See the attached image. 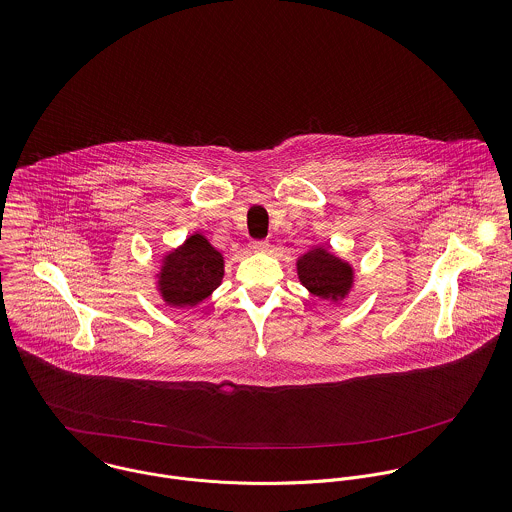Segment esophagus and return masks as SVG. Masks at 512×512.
<instances>
[{"label": "esophagus", "mask_w": 512, "mask_h": 512, "mask_svg": "<svg viewBox=\"0 0 512 512\" xmlns=\"http://www.w3.org/2000/svg\"><path fill=\"white\" fill-rule=\"evenodd\" d=\"M251 249L261 253V251H267V249H269V243H267L265 239H255V241H251Z\"/></svg>", "instance_id": "esophagus-1"}]
</instances>
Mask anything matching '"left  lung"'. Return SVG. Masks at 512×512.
Instances as JSON below:
<instances>
[{
	"instance_id": "1",
	"label": "left lung",
	"mask_w": 512,
	"mask_h": 512,
	"mask_svg": "<svg viewBox=\"0 0 512 512\" xmlns=\"http://www.w3.org/2000/svg\"><path fill=\"white\" fill-rule=\"evenodd\" d=\"M297 271L301 283L320 299L338 301L346 297L354 281L352 267L322 247L303 255L297 263Z\"/></svg>"
}]
</instances>
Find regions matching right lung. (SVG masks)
Wrapping results in <instances>:
<instances>
[{"mask_svg": "<svg viewBox=\"0 0 512 512\" xmlns=\"http://www.w3.org/2000/svg\"><path fill=\"white\" fill-rule=\"evenodd\" d=\"M160 293L172 307H194L202 303L223 279V255L196 233L162 261Z\"/></svg>", "mask_w": 512, "mask_h": 512, "instance_id": "add662e5", "label": "right lung"}]
</instances>
